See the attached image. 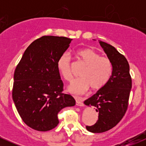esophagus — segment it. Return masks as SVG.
Returning a JSON list of instances; mask_svg holds the SVG:
<instances>
[{"mask_svg":"<svg viewBox=\"0 0 146 146\" xmlns=\"http://www.w3.org/2000/svg\"><path fill=\"white\" fill-rule=\"evenodd\" d=\"M75 102H76V105L78 106H84L83 99L80 98H75Z\"/></svg>","mask_w":146,"mask_h":146,"instance_id":"obj_1","label":"esophagus"}]
</instances>
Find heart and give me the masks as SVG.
<instances>
[{
    "label": "heart",
    "mask_w": 146,
    "mask_h": 146,
    "mask_svg": "<svg viewBox=\"0 0 146 146\" xmlns=\"http://www.w3.org/2000/svg\"><path fill=\"white\" fill-rule=\"evenodd\" d=\"M77 56L85 68L80 73L81 78L77 79L68 86V90L73 94H82L90 88L92 90H98L106 84L112 75L113 64L107 57L91 48H83L76 52ZM57 66L62 76L66 81L73 78L71 71V59L67 53H64L58 58Z\"/></svg>",
    "instance_id": "heart-1"
}]
</instances>
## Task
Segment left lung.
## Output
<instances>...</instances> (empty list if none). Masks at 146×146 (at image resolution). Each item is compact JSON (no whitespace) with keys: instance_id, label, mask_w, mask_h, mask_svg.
Instances as JSON below:
<instances>
[{"instance_id":"obj_1","label":"left lung","mask_w":146,"mask_h":146,"mask_svg":"<svg viewBox=\"0 0 146 146\" xmlns=\"http://www.w3.org/2000/svg\"><path fill=\"white\" fill-rule=\"evenodd\" d=\"M100 44L111 61L113 72L106 84L84 102L88 106H95L99 113L96 123L86 126L88 131L93 133L108 131L121 121L128 108L132 88L130 66L126 58L112 45L100 40Z\"/></svg>"}]
</instances>
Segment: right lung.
<instances>
[{
  "mask_svg": "<svg viewBox=\"0 0 146 146\" xmlns=\"http://www.w3.org/2000/svg\"><path fill=\"white\" fill-rule=\"evenodd\" d=\"M71 41L66 37H41L27 48L16 66L12 98L23 121L33 130L56 128L58 113L75 105L71 95L62 93L63 82L57 66Z\"/></svg>",
  "mask_w": 146,
  "mask_h": 146,
  "instance_id": "add662e5",
  "label": "right lung"
}]
</instances>
